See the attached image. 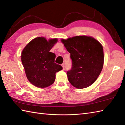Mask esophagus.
Listing matches in <instances>:
<instances>
[{"label":"esophagus","instance_id":"esophagus-1","mask_svg":"<svg viewBox=\"0 0 125 125\" xmlns=\"http://www.w3.org/2000/svg\"><path fill=\"white\" fill-rule=\"evenodd\" d=\"M62 67H63V70H64V69H65L64 64H62Z\"/></svg>","mask_w":125,"mask_h":125}]
</instances>
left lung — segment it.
<instances>
[{
    "mask_svg": "<svg viewBox=\"0 0 125 125\" xmlns=\"http://www.w3.org/2000/svg\"><path fill=\"white\" fill-rule=\"evenodd\" d=\"M62 42L70 53L72 67L67 74L71 85L84 89L92 84L102 70L103 48L99 42L87 36H77Z\"/></svg>",
    "mask_w": 125,
    "mask_h": 125,
    "instance_id": "1",
    "label": "left lung"
}]
</instances>
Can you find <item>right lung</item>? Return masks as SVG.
I'll list each match as a JSON object with an SVG mask.
<instances>
[{"label": "right lung", "instance_id": "1", "mask_svg": "<svg viewBox=\"0 0 125 125\" xmlns=\"http://www.w3.org/2000/svg\"><path fill=\"white\" fill-rule=\"evenodd\" d=\"M57 42L56 39L48 41L43 37L32 40L21 53V62L28 81L38 87L51 85L55 80V73L62 70L55 63L56 55L50 52Z\"/></svg>", "mask_w": 125, "mask_h": 125}]
</instances>
